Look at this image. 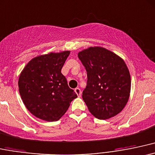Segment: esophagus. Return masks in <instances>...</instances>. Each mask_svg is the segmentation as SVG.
<instances>
[{"mask_svg":"<svg viewBox=\"0 0 155 155\" xmlns=\"http://www.w3.org/2000/svg\"><path fill=\"white\" fill-rule=\"evenodd\" d=\"M74 91H75V93L78 94V97H80L81 96V91L79 88H74Z\"/></svg>","mask_w":155,"mask_h":155,"instance_id":"obj_1","label":"esophagus"}]
</instances>
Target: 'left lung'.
Returning a JSON list of instances; mask_svg holds the SVG:
<instances>
[{"label": "left lung", "instance_id": "obj_1", "mask_svg": "<svg viewBox=\"0 0 155 155\" xmlns=\"http://www.w3.org/2000/svg\"><path fill=\"white\" fill-rule=\"evenodd\" d=\"M87 72L83 100L99 119L119 114L127 103L131 88L129 69L122 58L101 47H91L78 55Z\"/></svg>", "mask_w": 155, "mask_h": 155}]
</instances>
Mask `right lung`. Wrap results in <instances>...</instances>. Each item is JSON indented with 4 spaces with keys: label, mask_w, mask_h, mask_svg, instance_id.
Masks as SVG:
<instances>
[{
    "label": "right lung",
    "mask_w": 155,
    "mask_h": 155,
    "mask_svg": "<svg viewBox=\"0 0 155 155\" xmlns=\"http://www.w3.org/2000/svg\"><path fill=\"white\" fill-rule=\"evenodd\" d=\"M70 51L50 53L31 59L18 81L20 94L28 109L36 117L47 121L58 120L67 112L78 96L61 74Z\"/></svg>",
    "instance_id": "obj_1"
}]
</instances>
